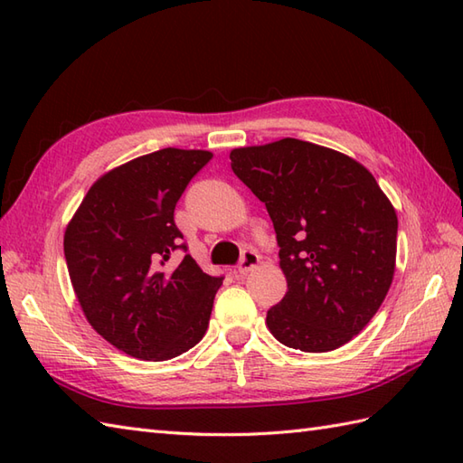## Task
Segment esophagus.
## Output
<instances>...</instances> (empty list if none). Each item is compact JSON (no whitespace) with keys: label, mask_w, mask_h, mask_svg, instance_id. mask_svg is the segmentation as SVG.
<instances>
[{"label":"esophagus","mask_w":463,"mask_h":463,"mask_svg":"<svg viewBox=\"0 0 463 463\" xmlns=\"http://www.w3.org/2000/svg\"><path fill=\"white\" fill-rule=\"evenodd\" d=\"M260 264V257L254 250H244V254H242V259H241V262H239V269H237V272L241 274V277H244V274H249L250 270H254Z\"/></svg>","instance_id":"esophagus-1"}]
</instances>
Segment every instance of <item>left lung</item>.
<instances>
[{"instance_id": "left-lung-1", "label": "left lung", "mask_w": 463, "mask_h": 463, "mask_svg": "<svg viewBox=\"0 0 463 463\" xmlns=\"http://www.w3.org/2000/svg\"><path fill=\"white\" fill-rule=\"evenodd\" d=\"M234 175L267 204L288 290L267 312L284 346L330 352L360 334L394 280L398 216L352 156L300 139L239 146Z\"/></svg>"}]
</instances>
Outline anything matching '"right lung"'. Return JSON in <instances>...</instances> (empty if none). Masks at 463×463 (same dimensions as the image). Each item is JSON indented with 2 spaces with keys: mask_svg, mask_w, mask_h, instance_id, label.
Wrapping results in <instances>:
<instances>
[{
  "mask_svg": "<svg viewBox=\"0 0 463 463\" xmlns=\"http://www.w3.org/2000/svg\"><path fill=\"white\" fill-rule=\"evenodd\" d=\"M211 151L166 149L115 166L87 191L67 222L63 250L75 297L97 334L133 358L163 362L193 348L209 328L222 277L184 249L175 206Z\"/></svg>",
  "mask_w": 463,
  "mask_h": 463,
  "instance_id": "1",
  "label": "right lung"
}]
</instances>
